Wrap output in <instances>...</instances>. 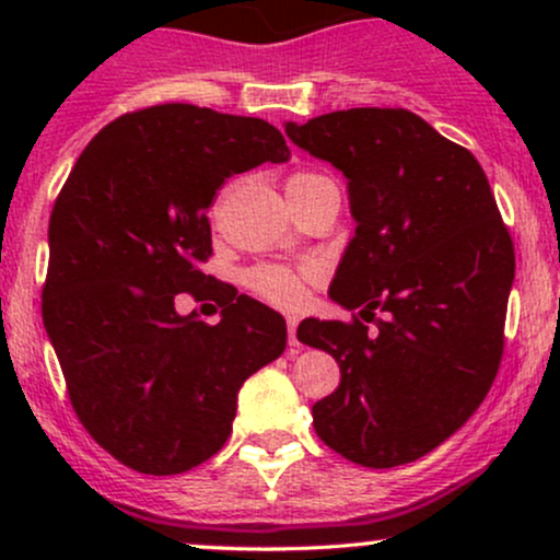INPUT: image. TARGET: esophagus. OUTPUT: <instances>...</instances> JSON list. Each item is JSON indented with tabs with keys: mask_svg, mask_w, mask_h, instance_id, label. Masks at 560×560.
I'll return each mask as SVG.
<instances>
[{
	"mask_svg": "<svg viewBox=\"0 0 560 560\" xmlns=\"http://www.w3.org/2000/svg\"><path fill=\"white\" fill-rule=\"evenodd\" d=\"M287 331H289V350L298 352V350H300V339H298V320L289 318V320H287Z\"/></svg>",
	"mask_w": 560,
	"mask_h": 560,
	"instance_id": "esophagus-1",
	"label": "esophagus"
}]
</instances>
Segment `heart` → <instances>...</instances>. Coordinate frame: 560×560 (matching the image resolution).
Instances as JSON below:
<instances>
[{
  "label": "heart",
  "mask_w": 560,
  "mask_h": 560,
  "mask_svg": "<svg viewBox=\"0 0 560 560\" xmlns=\"http://www.w3.org/2000/svg\"><path fill=\"white\" fill-rule=\"evenodd\" d=\"M313 178H320V173H292L287 182V191L294 186H302ZM313 279V271L307 268H287V266H255L244 276V284L253 289L262 300L273 302L279 307H294L305 298L307 281Z\"/></svg>",
  "instance_id": "obj_1"
}]
</instances>
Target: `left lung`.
Masks as SVG:
<instances>
[{
	"mask_svg": "<svg viewBox=\"0 0 560 560\" xmlns=\"http://www.w3.org/2000/svg\"><path fill=\"white\" fill-rule=\"evenodd\" d=\"M287 137L345 173L358 226L329 294L377 324H300V342L342 374L313 405V427L352 464H413L464 427L498 376L511 234L477 158L416 113L352 107L287 124Z\"/></svg>",
	"mask_w": 560,
	"mask_h": 560,
	"instance_id": "left-lung-1",
	"label": "left lung"
}]
</instances>
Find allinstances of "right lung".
<instances>
[{"mask_svg": "<svg viewBox=\"0 0 560 560\" xmlns=\"http://www.w3.org/2000/svg\"><path fill=\"white\" fill-rule=\"evenodd\" d=\"M284 160L268 120L168 102L102 128L55 199L44 326L83 429L133 471L205 464L229 440L244 378L284 352L279 313L199 268L215 191ZM182 291L221 301L222 320L178 317Z\"/></svg>", "mask_w": 560, "mask_h": 560, "instance_id": "1", "label": "right lung"}]
</instances>
